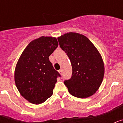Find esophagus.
I'll return each mask as SVG.
<instances>
[{
  "mask_svg": "<svg viewBox=\"0 0 123 123\" xmlns=\"http://www.w3.org/2000/svg\"><path fill=\"white\" fill-rule=\"evenodd\" d=\"M58 72H59V73L61 75L62 74V69H60L59 71H58Z\"/></svg>",
  "mask_w": 123,
  "mask_h": 123,
  "instance_id": "obj_1",
  "label": "esophagus"
}]
</instances>
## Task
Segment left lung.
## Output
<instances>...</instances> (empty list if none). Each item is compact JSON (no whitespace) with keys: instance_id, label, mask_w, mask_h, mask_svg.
<instances>
[{"instance_id":"1","label":"left lung","mask_w":123,"mask_h":123,"mask_svg":"<svg viewBox=\"0 0 123 123\" xmlns=\"http://www.w3.org/2000/svg\"><path fill=\"white\" fill-rule=\"evenodd\" d=\"M60 46L71 61L72 76L64 81L69 94L78 98L92 96L99 89L105 73L100 52L86 36L68 32L58 37Z\"/></svg>"}]
</instances>
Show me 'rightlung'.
Wrapping results in <instances>:
<instances>
[{
	"instance_id": "add662e5",
	"label": "right lung",
	"mask_w": 123,
	"mask_h": 123,
	"mask_svg": "<svg viewBox=\"0 0 123 123\" xmlns=\"http://www.w3.org/2000/svg\"><path fill=\"white\" fill-rule=\"evenodd\" d=\"M56 37L34 39L19 56L15 69V82L19 94L31 104L44 103L53 94L56 78L60 76L49 61L58 47Z\"/></svg>"
}]
</instances>
